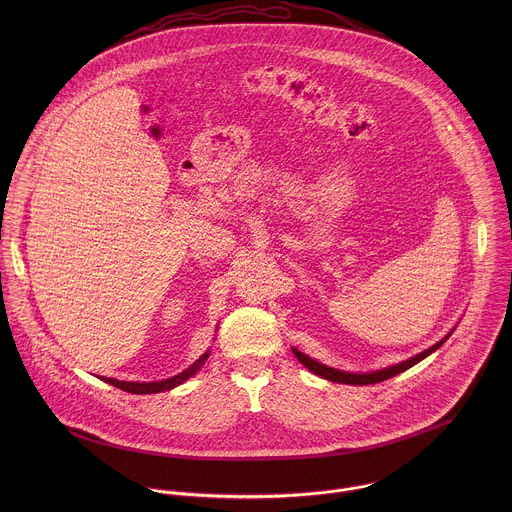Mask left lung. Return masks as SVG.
Instances as JSON below:
<instances>
[{"label":"left lung","mask_w":512,"mask_h":512,"mask_svg":"<svg viewBox=\"0 0 512 512\" xmlns=\"http://www.w3.org/2000/svg\"><path fill=\"white\" fill-rule=\"evenodd\" d=\"M453 333V329L443 337V339H439L436 345H432L430 349H426V351H422V353H418V355H414V357H410V359H406V361H402V363H398V365H390L386 366V368H380V370H374V372H347V370H339V368H333V366L323 365V363H317L315 359H311V357H307L305 353H301V351H297V349H293V355L297 357V361L301 363V365L305 366L307 370H311L313 374H317V376H321V378H325V380H329V382H339V384H357V386H363V384H374V382H382V380H388V378H392V376H396V374H400V372H404V370H408V368H412L414 365H418L420 361H424L426 357H430L432 353H436L439 347L449 339V335Z\"/></svg>","instance_id":"8db88e82"}]
</instances>
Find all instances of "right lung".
I'll use <instances>...</instances> for the list:
<instances>
[{
	"instance_id": "right-lung-1",
	"label": "right lung",
	"mask_w": 512,
	"mask_h": 512,
	"mask_svg": "<svg viewBox=\"0 0 512 512\" xmlns=\"http://www.w3.org/2000/svg\"><path fill=\"white\" fill-rule=\"evenodd\" d=\"M209 355H211V351L203 353V355H201L193 365L189 366V368H185L183 372H179V374H175V376H171V378H165V380H153V382H128V380L106 378V376H102V380H104V382H108V384H112V386H116V388H120V390L132 392V394H157V392L171 390V388H175V386L183 384L185 380H189L191 376H195V374L201 370V366L205 365V361L209 359Z\"/></svg>"
}]
</instances>
